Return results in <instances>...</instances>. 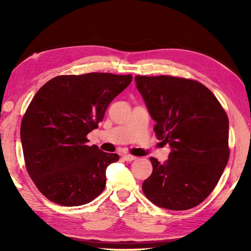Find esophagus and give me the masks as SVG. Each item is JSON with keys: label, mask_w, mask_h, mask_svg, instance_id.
<instances>
[{"label": "esophagus", "mask_w": 251, "mask_h": 251, "mask_svg": "<svg viewBox=\"0 0 251 251\" xmlns=\"http://www.w3.org/2000/svg\"><path fill=\"white\" fill-rule=\"evenodd\" d=\"M123 159L126 160V161H133L136 159L135 156H131V155H124L123 156Z\"/></svg>", "instance_id": "1"}]
</instances>
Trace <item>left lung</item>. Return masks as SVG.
<instances>
[{"label":"left lung","instance_id":"obj_1","mask_svg":"<svg viewBox=\"0 0 251 251\" xmlns=\"http://www.w3.org/2000/svg\"><path fill=\"white\" fill-rule=\"evenodd\" d=\"M135 82L157 138L172 148L164 164L151 157L152 173L143 192L165 209H190L209 196L228 163L227 114L197 80L137 75Z\"/></svg>","mask_w":251,"mask_h":251}]
</instances>
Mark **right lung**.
Returning a JSON list of instances; mask_svg holds the SVG:
<instances>
[{
	"instance_id": "add662e5",
	"label": "right lung",
	"mask_w": 251,
	"mask_h": 251,
	"mask_svg": "<svg viewBox=\"0 0 251 251\" xmlns=\"http://www.w3.org/2000/svg\"><path fill=\"white\" fill-rule=\"evenodd\" d=\"M131 75H61L42 86L25 112L21 141L29 177L50 201L80 206L106 185V168L120 159L86 135L99 127L106 109L130 84Z\"/></svg>"
}]
</instances>
